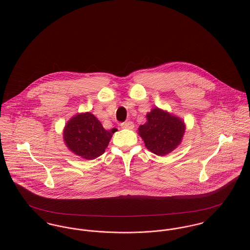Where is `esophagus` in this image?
I'll list each match as a JSON object with an SVG mask.
<instances>
[{"mask_svg": "<svg viewBox=\"0 0 250 250\" xmlns=\"http://www.w3.org/2000/svg\"><path fill=\"white\" fill-rule=\"evenodd\" d=\"M121 128L122 129H134V123L132 121H126V122H123L120 124Z\"/></svg>", "mask_w": 250, "mask_h": 250, "instance_id": "obj_1", "label": "esophagus"}]
</instances>
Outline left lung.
Masks as SVG:
<instances>
[{
    "label": "left lung",
    "instance_id": "left-lung-1",
    "mask_svg": "<svg viewBox=\"0 0 250 250\" xmlns=\"http://www.w3.org/2000/svg\"><path fill=\"white\" fill-rule=\"evenodd\" d=\"M146 122L139 128L146 148L152 153L165 156L180 144L185 133L184 122L158 107L146 114Z\"/></svg>",
    "mask_w": 250,
    "mask_h": 250
}]
</instances>
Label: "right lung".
<instances>
[{"mask_svg":"<svg viewBox=\"0 0 250 250\" xmlns=\"http://www.w3.org/2000/svg\"><path fill=\"white\" fill-rule=\"evenodd\" d=\"M115 128L105 130L100 121L90 112L76 115L65 126L63 139L76 155L93 160L105 152Z\"/></svg>","mask_w":250,"mask_h":250,"instance_id":"add662e5","label":"right lung"}]
</instances>
